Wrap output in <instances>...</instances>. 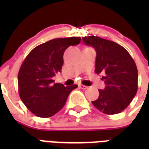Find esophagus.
Returning <instances> with one entry per match:
<instances>
[{
    "label": "esophagus",
    "instance_id": "esophagus-1",
    "mask_svg": "<svg viewBox=\"0 0 149 149\" xmlns=\"http://www.w3.org/2000/svg\"><path fill=\"white\" fill-rule=\"evenodd\" d=\"M79 87L80 89H82V90H86V89L88 88L86 86H84V85H83V84H79Z\"/></svg>",
    "mask_w": 149,
    "mask_h": 149
}]
</instances>
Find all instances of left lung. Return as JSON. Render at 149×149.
<instances>
[{
  "label": "left lung",
  "instance_id": "8db88e82",
  "mask_svg": "<svg viewBox=\"0 0 149 149\" xmlns=\"http://www.w3.org/2000/svg\"><path fill=\"white\" fill-rule=\"evenodd\" d=\"M85 45L95 49V72L106 84L92 104L106 114L120 113L132 101L138 90V70L134 59L121 45L97 36L84 37Z\"/></svg>",
  "mask_w": 149,
  "mask_h": 149
}]
</instances>
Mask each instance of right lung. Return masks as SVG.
Masks as SVG:
<instances>
[{"instance_id": "right-lung-1", "label": "right lung", "mask_w": 149, "mask_h": 149, "mask_svg": "<svg viewBox=\"0 0 149 149\" xmlns=\"http://www.w3.org/2000/svg\"><path fill=\"white\" fill-rule=\"evenodd\" d=\"M81 38H55L36 46L27 56L17 76L22 102L39 118H49L65 105L70 92L77 85L53 84L52 79L63 65V54L70 45L79 44Z\"/></svg>"}]
</instances>
